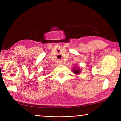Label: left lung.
Instances as JSON below:
<instances>
[{
    "instance_id": "left-lung-1",
    "label": "left lung",
    "mask_w": 121,
    "mask_h": 121,
    "mask_svg": "<svg viewBox=\"0 0 121 121\" xmlns=\"http://www.w3.org/2000/svg\"><path fill=\"white\" fill-rule=\"evenodd\" d=\"M72 71H73V73H75V74L79 75V73H80L81 71V69L79 68H77V67L74 66V67H73Z\"/></svg>"
}]
</instances>
